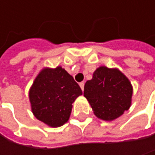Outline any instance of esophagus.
Returning <instances> with one entry per match:
<instances>
[{"mask_svg":"<svg viewBox=\"0 0 155 155\" xmlns=\"http://www.w3.org/2000/svg\"><path fill=\"white\" fill-rule=\"evenodd\" d=\"M79 84H80V87H81V91H83V90H84V82H83V81H81V82H80Z\"/></svg>","mask_w":155,"mask_h":155,"instance_id":"obj_1","label":"esophagus"}]
</instances>
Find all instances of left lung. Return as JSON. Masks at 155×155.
<instances>
[{
	"label": "left lung",
	"mask_w": 155,
	"mask_h": 155,
	"mask_svg": "<svg viewBox=\"0 0 155 155\" xmlns=\"http://www.w3.org/2000/svg\"><path fill=\"white\" fill-rule=\"evenodd\" d=\"M132 93L128 79L117 69L105 66L94 72L92 79L86 81L83 91L94 114L107 121L117 118L129 108Z\"/></svg>",
	"instance_id": "8db88e82"
}]
</instances>
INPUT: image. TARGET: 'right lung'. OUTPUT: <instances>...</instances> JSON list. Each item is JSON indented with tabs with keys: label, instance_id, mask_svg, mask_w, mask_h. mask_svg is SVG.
<instances>
[{
	"label": "right lung",
	"instance_id": "1",
	"mask_svg": "<svg viewBox=\"0 0 155 155\" xmlns=\"http://www.w3.org/2000/svg\"><path fill=\"white\" fill-rule=\"evenodd\" d=\"M82 91L64 69L46 68L36 78L29 100L35 117L50 127H60L68 121L72 104Z\"/></svg>",
	"mask_w": 155,
	"mask_h": 155
}]
</instances>
